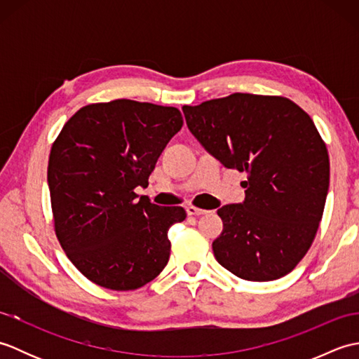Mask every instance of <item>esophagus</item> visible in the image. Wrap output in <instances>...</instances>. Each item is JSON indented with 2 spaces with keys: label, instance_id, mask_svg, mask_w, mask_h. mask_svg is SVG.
Masks as SVG:
<instances>
[{
  "label": "esophagus",
  "instance_id": "1",
  "mask_svg": "<svg viewBox=\"0 0 359 359\" xmlns=\"http://www.w3.org/2000/svg\"><path fill=\"white\" fill-rule=\"evenodd\" d=\"M187 212L189 216H203L207 215V210H202V208H197V207H193V205H189V207H187Z\"/></svg>",
  "mask_w": 359,
  "mask_h": 359
}]
</instances>
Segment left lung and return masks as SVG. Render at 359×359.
I'll use <instances>...</instances> for the list:
<instances>
[{"label": "left lung", "instance_id": "left-lung-1", "mask_svg": "<svg viewBox=\"0 0 359 359\" xmlns=\"http://www.w3.org/2000/svg\"><path fill=\"white\" fill-rule=\"evenodd\" d=\"M182 111L211 156L247 172L245 202L217 210V262L245 280L285 276L313 243L329 191V151L313 120L287 97L242 93Z\"/></svg>", "mask_w": 359, "mask_h": 359}]
</instances>
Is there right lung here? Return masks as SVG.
<instances>
[{
	"label": "right lung",
	"instance_id": "add662e5",
	"mask_svg": "<svg viewBox=\"0 0 359 359\" xmlns=\"http://www.w3.org/2000/svg\"><path fill=\"white\" fill-rule=\"evenodd\" d=\"M184 118L177 108L118 98L83 106L52 143L48 184L60 245L94 284L128 292L157 278L170 259L168 231L182 207H158L134 189Z\"/></svg>",
	"mask_w": 359,
	"mask_h": 359
}]
</instances>
